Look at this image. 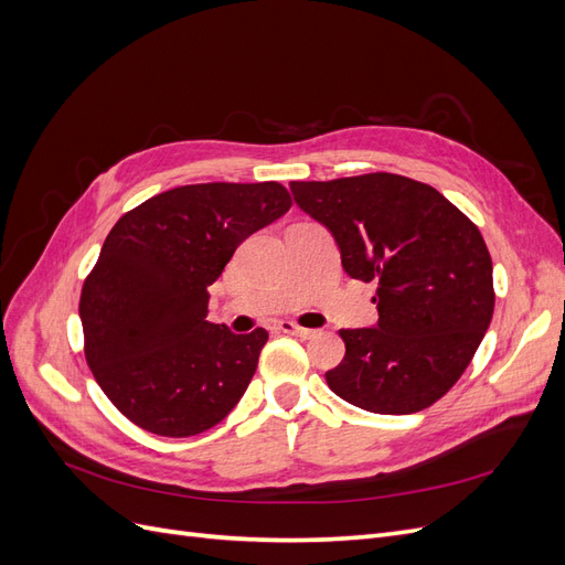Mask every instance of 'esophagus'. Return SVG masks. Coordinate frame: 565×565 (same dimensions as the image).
I'll return each mask as SVG.
<instances>
[{
    "mask_svg": "<svg viewBox=\"0 0 565 565\" xmlns=\"http://www.w3.org/2000/svg\"><path fill=\"white\" fill-rule=\"evenodd\" d=\"M278 328L285 332V334H295V337H299V339H311V337H316V330H309V328H301V324H297V322H292V320H282Z\"/></svg>",
    "mask_w": 565,
    "mask_h": 565,
    "instance_id": "obj_1",
    "label": "esophagus"
}]
</instances>
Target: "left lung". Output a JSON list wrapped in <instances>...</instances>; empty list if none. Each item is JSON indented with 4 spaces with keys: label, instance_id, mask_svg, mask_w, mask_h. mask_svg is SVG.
Instances as JSON below:
<instances>
[{
    "label": "left lung",
    "instance_id": "8db88e82",
    "mask_svg": "<svg viewBox=\"0 0 565 565\" xmlns=\"http://www.w3.org/2000/svg\"><path fill=\"white\" fill-rule=\"evenodd\" d=\"M295 202L328 228L351 278L377 285L380 320L339 330L347 355L324 372L347 403L409 415L455 386L494 309L481 231L436 188L398 174L292 181Z\"/></svg>",
    "mask_w": 565,
    "mask_h": 565
}]
</instances>
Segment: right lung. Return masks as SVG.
<instances>
[{
    "mask_svg": "<svg viewBox=\"0 0 565 565\" xmlns=\"http://www.w3.org/2000/svg\"><path fill=\"white\" fill-rule=\"evenodd\" d=\"M289 207L287 188L195 183L146 200L108 233L84 280V355L110 403L141 429H212L247 391L268 332L207 320V287L245 237Z\"/></svg>",
    "mask_w": 565,
    "mask_h": 565,
    "instance_id": "1",
    "label": "right lung"
}]
</instances>
